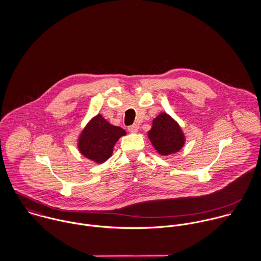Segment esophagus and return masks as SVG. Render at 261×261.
Masks as SVG:
<instances>
[{"label":"esophagus","instance_id":"1","mask_svg":"<svg viewBox=\"0 0 261 261\" xmlns=\"http://www.w3.org/2000/svg\"><path fill=\"white\" fill-rule=\"evenodd\" d=\"M127 129H128V132L136 134V133H138V130H139V125L135 123V124H133V125H129Z\"/></svg>","mask_w":261,"mask_h":261}]
</instances>
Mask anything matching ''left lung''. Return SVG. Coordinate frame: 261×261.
<instances>
[{"instance_id":"1","label":"left lung","mask_w":261,"mask_h":261,"mask_svg":"<svg viewBox=\"0 0 261 261\" xmlns=\"http://www.w3.org/2000/svg\"><path fill=\"white\" fill-rule=\"evenodd\" d=\"M148 137L152 147L162 155L178 152L186 142L181 126L167 112H162L153 118Z\"/></svg>"}]
</instances>
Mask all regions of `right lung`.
Instances as JSON below:
<instances>
[{
  "mask_svg": "<svg viewBox=\"0 0 261 261\" xmlns=\"http://www.w3.org/2000/svg\"><path fill=\"white\" fill-rule=\"evenodd\" d=\"M126 132L112 125L101 114L93 116L79 135L77 147L81 154L96 164H102L112 156L113 147Z\"/></svg>",
  "mask_w": 261,
  "mask_h": 261,
  "instance_id": "1",
  "label": "right lung"
}]
</instances>
